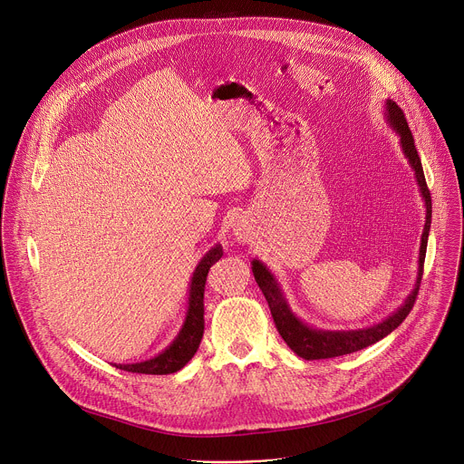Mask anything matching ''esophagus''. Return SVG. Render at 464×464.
Listing matches in <instances>:
<instances>
[{
    "label": "esophagus",
    "mask_w": 464,
    "mask_h": 464,
    "mask_svg": "<svg viewBox=\"0 0 464 464\" xmlns=\"http://www.w3.org/2000/svg\"><path fill=\"white\" fill-rule=\"evenodd\" d=\"M235 237H237V240H240V242H247V231H246L244 227H237V229H235Z\"/></svg>",
    "instance_id": "34e87169"
}]
</instances>
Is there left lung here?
Segmentation results:
<instances>
[{"instance_id": "obj_1", "label": "left lung", "mask_w": 464, "mask_h": 464, "mask_svg": "<svg viewBox=\"0 0 464 464\" xmlns=\"http://www.w3.org/2000/svg\"><path fill=\"white\" fill-rule=\"evenodd\" d=\"M385 121L401 138L402 152H404L406 160L410 161V165L415 172V179H417V185L420 188V196H422L424 208H426V224H424V231H422V237H420V249H419L417 283H415V288L411 290V294L406 297V301L399 308H396V312H392L391 315H387L383 321H380L376 324H371V326H365V328H356V330H323V328L310 326L308 323L301 321L292 312L279 281L270 272L266 264L260 262L258 258L251 260V270H253L255 281H256L258 288L262 290L264 297H266V301L270 304L272 317L276 321L279 334L283 336L286 345L297 356H301L304 360L336 358V356H343V354L362 351V349L383 340L387 334H391L392 330L408 317V314L411 312V308L415 304L419 286H420V279H422L428 235H430V226H431V196H430V190H428V185H426L422 163H420L419 152L415 149V141H413V136H411V130L408 126L406 115L399 108V104H396L391 99L385 101Z\"/></svg>"}]
</instances>
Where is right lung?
Returning <instances> with one entry per match:
<instances>
[{
    "label": "right lung",
    "instance_id": "obj_1",
    "mask_svg": "<svg viewBox=\"0 0 464 464\" xmlns=\"http://www.w3.org/2000/svg\"><path fill=\"white\" fill-rule=\"evenodd\" d=\"M222 255H224L222 246L215 244L202 256V260L198 262V266L190 277L185 321L174 342L150 360L138 362V363H119V365L115 363V367L128 372H141V374H170L183 369L188 363V360L196 354L198 347H200V342L204 336V290H206L208 274H209V268L217 260H220Z\"/></svg>",
    "mask_w": 464,
    "mask_h": 464
}]
</instances>
